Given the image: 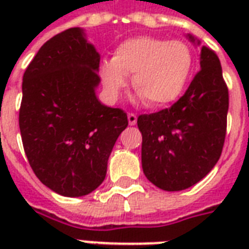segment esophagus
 I'll return each instance as SVG.
<instances>
[{
  "instance_id": "obj_1",
  "label": "esophagus",
  "mask_w": 249,
  "mask_h": 249,
  "mask_svg": "<svg viewBox=\"0 0 249 249\" xmlns=\"http://www.w3.org/2000/svg\"><path fill=\"white\" fill-rule=\"evenodd\" d=\"M128 121L129 125H136L137 124V116L134 113H128Z\"/></svg>"
}]
</instances>
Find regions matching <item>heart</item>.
Segmentation results:
<instances>
[{"label":"heart","mask_w":249,"mask_h":249,"mask_svg":"<svg viewBox=\"0 0 249 249\" xmlns=\"http://www.w3.org/2000/svg\"><path fill=\"white\" fill-rule=\"evenodd\" d=\"M193 68V53L182 41L138 36L117 45L112 59L102 62L99 73L109 102L119 99L126 76H132L137 98L150 107H164L183 94Z\"/></svg>","instance_id":"obj_1"}]
</instances>
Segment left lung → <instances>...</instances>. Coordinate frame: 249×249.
Segmentation results:
<instances>
[{
	"label": "left lung",
	"mask_w": 249,
	"mask_h": 249,
	"mask_svg": "<svg viewBox=\"0 0 249 249\" xmlns=\"http://www.w3.org/2000/svg\"><path fill=\"white\" fill-rule=\"evenodd\" d=\"M193 44L200 45L191 35ZM228 86L216 53L201 46L200 71L169 108L138 117L142 169L156 187L181 191L203 179L218 161L226 136Z\"/></svg>",
	"instance_id": "obj_1"
}]
</instances>
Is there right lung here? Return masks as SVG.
Here are the masks:
<instances>
[{
	"label": "right lung",
	"mask_w": 249,
	"mask_h": 249,
	"mask_svg": "<svg viewBox=\"0 0 249 249\" xmlns=\"http://www.w3.org/2000/svg\"><path fill=\"white\" fill-rule=\"evenodd\" d=\"M99 60L84 29L75 27L46 41L23 76L25 155L37 178L63 196L88 195L105 181L115 142L128 126L123 109L97 98Z\"/></svg>",
	"instance_id": "1"
}]
</instances>
